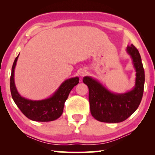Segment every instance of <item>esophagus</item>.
<instances>
[{
  "mask_svg": "<svg viewBox=\"0 0 155 155\" xmlns=\"http://www.w3.org/2000/svg\"><path fill=\"white\" fill-rule=\"evenodd\" d=\"M86 70L85 69H81L79 71H78V74H79L81 77H84L86 74Z\"/></svg>",
  "mask_w": 155,
  "mask_h": 155,
  "instance_id": "esophagus-1",
  "label": "esophagus"
}]
</instances>
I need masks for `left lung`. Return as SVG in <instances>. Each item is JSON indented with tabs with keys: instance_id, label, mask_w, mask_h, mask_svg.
Here are the masks:
<instances>
[{
	"instance_id": "obj_1",
	"label": "left lung",
	"mask_w": 155,
	"mask_h": 155,
	"mask_svg": "<svg viewBox=\"0 0 155 155\" xmlns=\"http://www.w3.org/2000/svg\"><path fill=\"white\" fill-rule=\"evenodd\" d=\"M127 52L133 60L136 71L135 85L132 90L124 94H115L90 77H85L83 79L89 88L91 114L100 122L124 121L137 110L142 99L145 74L141 56L133 44L127 47Z\"/></svg>"
}]
</instances>
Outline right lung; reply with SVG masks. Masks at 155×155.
<instances>
[{
  "instance_id": "1",
  "label": "right lung",
  "mask_w": 155,
  "mask_h": 155,
  "mask_svg": "<svg viewBox=\"0 0 155 155\" xmlns=\"http://www.w3.org/2000/svg\"><path fill=\"white\" fill-rule=\"evenodd\" d=\"M18 56L19 54L13 64L10 77V90L14 103L26 117L33 121L50 122L59 118L63 114L65 102L70 91L79 83V78L76 77L65 80L53 95L48 98L41 101L25 98L18 92L14 82V70Z\"/></svg>"
}]
</instances>
